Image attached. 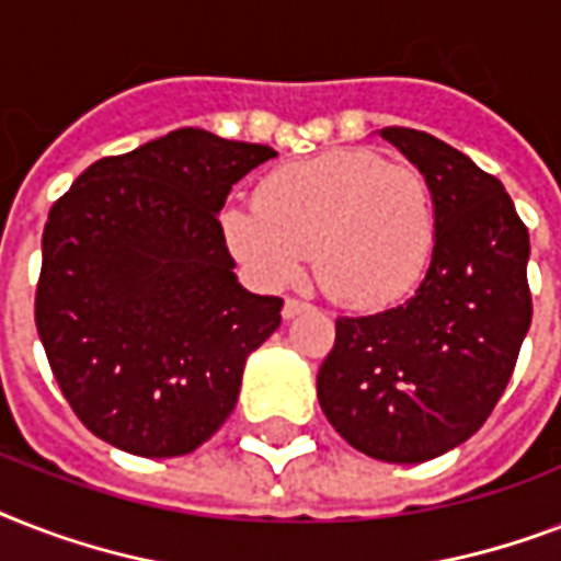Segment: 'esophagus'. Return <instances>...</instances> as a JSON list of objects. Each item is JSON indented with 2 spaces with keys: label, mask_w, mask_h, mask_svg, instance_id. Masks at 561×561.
I'll return each mask as SVG.
<instances>
[{
  "label": "esophagus",
  "mask_w": 561,
  "mask_h": 561,
  "mask_svg": "<svg viewBox=\"0 0 561 561\" xmlns=\"http://www.w3.org/2000/svg\"><path fill=\"white\" fill-rule=\"evenodd\" d=\"M306 311H311V306H308V302H299V299H285V306H282V317H285V320H294V317L306 314Z\"/></svg>",
  "instance_id": "esophagus-1"
}]
</instances>
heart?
Here are the masks:
<instances>
[{"label": "heart", "instance_id": "b5f03b06", "mask_svg": "<svg viewBox=\"0 0 561 561\" xmlns=\"http://www.w3.org/2000/svg\"><path fill=\"white\" fill-rule=\"evenodd\" d=\"M220 241L259 288L314 273L337 302L358 311L396 306L425 279L436 247V203L425 174L341 148L273 169L255 203H227Z\"/></svg>", "mask_w": 561, "mask_h": 561}]
</instances>
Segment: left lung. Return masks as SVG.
Returning a JSON list of instances; mask_svg holds the SVG:
<instances>
[{
    "label": "left lung",
    "instance_id": "left-lung-1",
    "mask_svg": "<svg viewBox=\"0 0 561 561\" xmlns=\"http://www.w3.org/2000/svg\"><path fill=\"white\" fill-rule=\"evenodd\" d=\"M434 192L436 247L401 306L337 317L317 399L337 434L383 462L451 451L495 410L533 302L530 236L501 180L436 136L383 127Z\"/></svg>",
    "mask_w": 561,
    "mask_h": 561
}]
</instances>
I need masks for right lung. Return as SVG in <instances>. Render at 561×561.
Returning a JSON list of instances; mask_svg holds the SVG:
<instances>
[{
    "label": "right lung",
    "mask_w": 561,
    "mask_h": 561,
    "mask_svg": "<svg viewBox=\"0 0 561 561\" xmlns=\"http://www.w3.org/2000/svg\"><path fill=\"white\" fill-rule=\"evenodd\" d=\"M273 157L180 127L92 162L48 211L37 334L66 401L104 443L180 457L236 410L282 299L238 282L218 215Z\"/></svg>",
    "instance_id": "right-lung-1"
}]
</instances>
